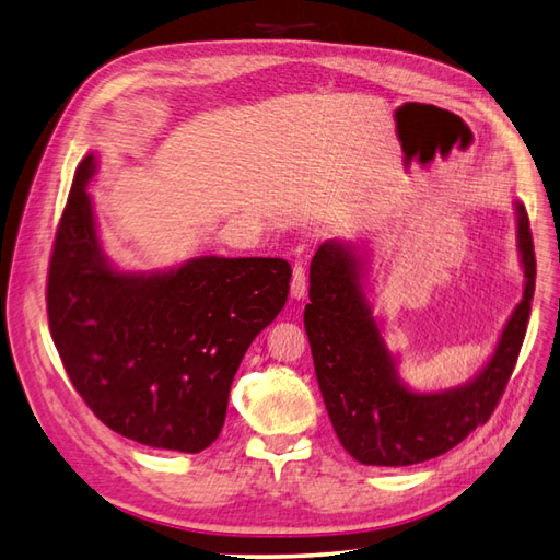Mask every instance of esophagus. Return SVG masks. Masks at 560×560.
I'll return each instance as SVG.
<instances>
[{
  "instance_id": "obj_1",
  "label": "esophagus",
  "mask_w": 560,
  "mask_h": 560,
  "mask_svg": "<svg viewBox=\"0 0 560 560\" xmlns=\"http://www.w3.org/2000/svg\"><path fill=\"white\" fill-rule=\"evenodd\" d=\"M305 293H307L305 267H303L301 262H295V267H293V279H291V295L298 298V301H301V298H305Z\"/></svg>"
}]
</instances>
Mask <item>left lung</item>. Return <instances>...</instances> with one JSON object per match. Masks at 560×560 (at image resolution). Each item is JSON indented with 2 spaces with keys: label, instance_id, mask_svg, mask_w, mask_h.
Segmentation results:
<instances>
[{
  "label": "left lung",
  "instance_id": "8db88e82",
  "mask_svg": "<svg viewBox=\"0 0 560 560\" xmlns=\"http://www.w3.org/2000/svg\"><path fill=\"white\" fill-rule=\"evenodd\" d=\"M523 301L505 322L497 350L475 380L420 394L400 382L380 322L362 285V257L350 243L327 241L310 262L305 331L334 432L362 465L424 463L458 446L485 424L509 384L535 295L537 259L525 205L515 202Z\"/></svg>",
  "mask_w": 560,
  "mask_h": 560
}]
</instances>
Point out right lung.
I'll return each mask as SVG.
<instances>
[{
	"instance_id": "1",
	"label": "right lung",
	"mask_w": 560,
	"mask_h": 560,
	"mask_svg": "<svg viewBox=\"0 0 560 560\" xmlns=\"http://www.w3.org/2000/svg\"><path fill=\"white\" fill-rule=\"evenodd\" d=\"M78 164L47 275L49 331L73 388L116 434L200 453L226 420L245 350L289 298L281 257H192L166 271H119L97 238Z\"/></svg>"
}]
</instances>
